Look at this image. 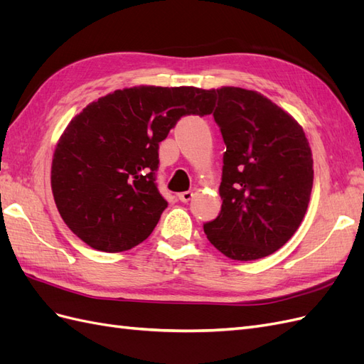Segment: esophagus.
<instances>
[{
    "label": "esophagus",
    "instance_id": "34e87169",
    "mask_svg": "<svg viewBox=\"0 0 364 364\" xmlns=\"http://www.w3.org/2000/svg\"><path fill=\"white\" fill-rule=\"evenodd\" d=\"M193 196H194L193 191H183V193H179V194H178L179 200H181V202H185V203L190 202V200L193 199Z\"/></svg>",
    "mask_w": 364,
    "mask_h": 364
}]
</instances>
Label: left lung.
I'll list each match as a JSON object with an SVG mask.
<instances>
[{
	"label": "left lung",
	"mask_w": 364,
	"mask_h": 364,
	"mask_svg": "<svg viewBox=\"0 0 364 364\" xmlns=\"http://www.w3.org/2000/svg\"><path fill=\"white\" fill-rule=\"evenodd\" d=\"M217 98L213 117L226 146L223 203L203 230L228 258L259 259L302 222L313 188L311 149L302 127L264 95L225 86Z\"/></svg>",
	"instance_id": "1"
}]
</instances>
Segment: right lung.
Instances as JSON below:
<instances>
[{
  "label": "right lung",
  "instance_id": "obj_1",
  "mask_svg": "<svg viewBox=\"0 0 364 364\" xmlns=\"http://www.w3.org/2000/svg\"><path fill=\"white\" fill-rule=\"evenodd\" d=\"M215 91L138 86L87 105L60 136L51 165L54 202L87 246L123 252L142 243L167 200L158 190L159 142L186 115L205 117Z\"/></svg>",
  "mask_w": 364,
  "mask_h": 364
}]
</instances>
